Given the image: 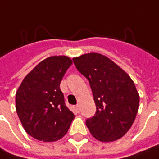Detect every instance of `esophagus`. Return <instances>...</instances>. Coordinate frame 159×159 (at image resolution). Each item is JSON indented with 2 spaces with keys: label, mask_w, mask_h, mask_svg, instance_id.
<instances>
[{
  "label": "esophagus",
  "mask_w": 159,
  "mask_h": 159,
  "mask_svg": "<svg viewBox=\"0 0 159 159\" xmlns=\"http://www.w3.org/2000/svg\"><path fill=\"white\" fill-rule=\"evenodd\" d=\"M75 109H76L77 112H80V105H77V106L75 107Z\"/></svg>",
  "instance_id": "1"
}]
</instances>
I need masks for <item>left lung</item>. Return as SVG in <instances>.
I'll list each match as a JSON object with an SVG mask.
<instances>
[{
  "instance_id": "1",
  "label": "left lung",
  "mask_w": 159,
  "mask_h": 159,
  "mask_svg": "<svg viewBox=\"0 0 159 159\" xmlns=\"http://www.w3.org/2000/svg\"><path fill=\"white\" fill-rule=\"evenodd\" d=\"M77 70L88 79L96 104V114L86 120L91 135L99 141L122 138L136 119L139 95L133 80L119 66L99 53L73 58Z\"/></svg>"
}]
</instances>
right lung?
<instances>
[{
	"mask_svg": "<svg viewBox=\"0 0 159 159\" xmlns=\"http://www.w3.org/2000/svg\"><path fill=\"white\" fill-rule=\"evenodd\" d=\"M72 61L51 56L40 61L23 79L16 92V111L25 131L43 142L59 140L75 118L66 107L60 84Z\"/></svg>",
	"mask_w": 159,
	"mask_h": 159,
	"instance_id": "obj_1",
	"label": "right lung"
}]
</instances>
